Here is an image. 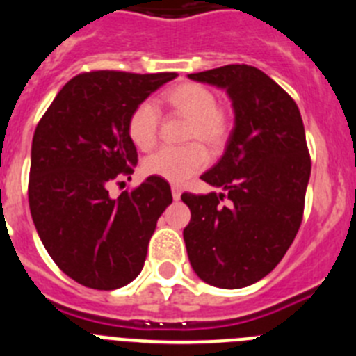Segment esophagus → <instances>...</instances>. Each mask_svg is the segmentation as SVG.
<instances>
[{
    "instance_id": "esophagus-1",
    "label": "esophagus",
    "mask_w": 356,
    "mask_h": 356,
    "mask_svg": "<svg viewBox=\"0 0 356 356\" xmlns=\"http://www.w3.org/2000/svg\"><path fill=\"white\" fill-rule=\"evenodd\" d=\"M171 193H172V200H180V196H181V188L178 187V185H172L171 187Z\"/></svg>"
}]
</instances>
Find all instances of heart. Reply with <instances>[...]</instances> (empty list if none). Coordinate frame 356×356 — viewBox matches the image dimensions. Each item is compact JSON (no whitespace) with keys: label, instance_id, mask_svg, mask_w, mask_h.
I'll use <instances>...</instances> for the list:
<instances>
[{"label":"heart","instance_id":"heart-1","mask_svg":"<svg viewBox=\"0 0 356 356\" xmlns=\"http://www.w3.org/2000/svg\"><path fill=\"white\" fill-rule=\"evenodd\" d=\"M163 102L175 112L191 119L187 139L201 140L210 147L225 144L229 134V118L217 106V97L209 87L200 83H181L165 92ZM160 114L153 102L135 106L128 118V137L139 149L147 151L159 139ZM209 163V153L201 144L184 147H162L144 160V171L171 184H184Z\"/></svg>","mask_w":356,"mask_h":356}]
</instances>
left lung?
Masks as SVG:
<instances>
[{
  "mask_svg": "<svg viewBox=\"0 0 356 356\" xmlns=\"http://www.w3.org/2000/svg\"><path fill=\"white\" fill-rule=\"evenodd\" d=\"M225 89L235 112L225 155L201 180L222 193L181 194L191 209L184 238L194 273L221 289L267 276L291 248L310 178L300 108L253 65L229 64L188 74Z\"/></svg>",
  "mask_w": 356,
  "mask_h": 356,
  "instance_id": "left-lung-1",
  "label": "left lung"
}]
</instances>
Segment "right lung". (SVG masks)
<instances>
[{
  "label": "right lung",
  "mask_w": 356,
  "mask_h": 356,
  "mask_svg": "<svg viewBox=\"0 0 356 356\" xmlns=\"http://www.w3.org/2000/svg\"><path fill=\"white\" fill-rule=\"evenodd\" d=\"M176 76L81 72L37 124L28 181L31 219L53 262L85 287L114 291L143 271L156 221L171 205V187L149 176L114 200L108 185L137 165L130 114Z\"/></svg>",
  "instance_id": "obj_1"
}]
</instances>
